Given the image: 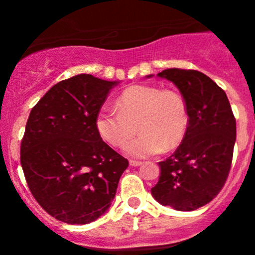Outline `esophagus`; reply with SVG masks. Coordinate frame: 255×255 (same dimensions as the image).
I'll use <instances>...</instances> for the list:
<instances>
[{"mask_svg":"<svg viewBox=\"0 0 255 255\" xmlns=\"http://www.w3.org/2000/svg\"><path fill=\"white\" fill-rule=\"evenodd\" d=\"M140 164H142V161H139V160H129L130 166H139Z\"/></svg>","mask_w":255,"mask_h":255,"instance_id":"esophagus-1","label":"esophagus"}]
</instances>
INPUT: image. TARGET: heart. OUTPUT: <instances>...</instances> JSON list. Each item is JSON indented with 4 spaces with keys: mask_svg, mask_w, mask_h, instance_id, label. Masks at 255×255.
Wrapping results in <instances>:
<instances>
[{
    "mask_svg": "<svg viewBox=\"0 0 255 255\" xmlns=\"http://www.w3.org/2000/svg\"><path fill=\"white\" fill-rule=\"evenodd\" d=\"M115 106H105L97 112L95 127L101 139L115 148L122 146L135 130H140L126 144L128 155H155L175 149L185 139L189 109L179 92L154 85H132L118 95Z\"/></svg>",
    "mask_w": 255,
    "mask_h": 255,
    "instance_id": "heart-1",
    "label": "heart"
}]
</instances>
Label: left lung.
Segmentation results:
<instances>
[{
	"instance_id": "left-lung-1",
	"label": "left lung",
	"mask_w": 255,
	"mask_h": 255,
	"mask_svg": "<svg viewBox=\"0 0 255 255\" xmlns=\"http://www.w3.org/2000/svg\"><path fill=\"white\" fill-rule=\"evenodd\" d=\"M156 76L179 89L189 109V127L175 153L159 163L160 176L151 195L163 206L194 211L212 201L227 180L236 118L226 92L205 74L166 69Z\"/></svg>"
}]
</instances>
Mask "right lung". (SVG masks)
Returning a JSON list of instances; mask_svg holds the SVG:
<instances>
[{
  "instance_id": "obj_1",
  "label": "right lung",
  "mask_w": 255,
  "mask_h": 255,
  "mask_svg": "<svg viewBox=\"0 0 255 255\" xmlns=\"http://www.w3.org/2000/svg\"><path fill=\"white\" fill-rule=\"evenodd\" d=\"M118 81L80 74L54 85L32 109L20 144L30 192L69 225L101 217L115 199L128 160L97 133L95 118Z\"/></svg>"
}]
</instances>
